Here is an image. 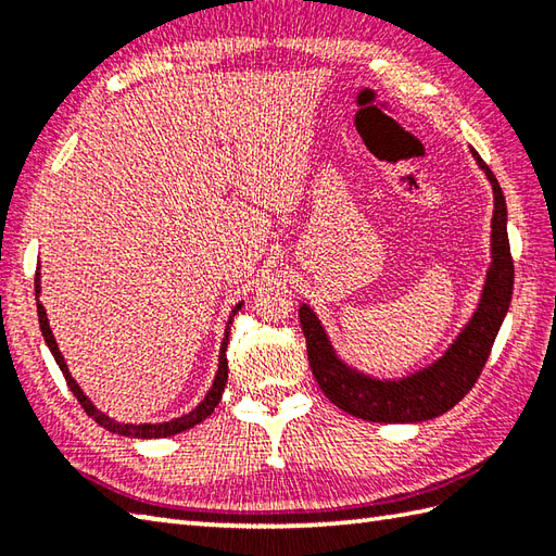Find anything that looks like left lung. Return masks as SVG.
<instances>
[{"mask_svg":"<svg viewBox=\"0 0 556 556\" xmlns=\"http://www.w3.org/2000/svg\"><path fill=\"white\" fill-rule=\"evenodd\" d=\"M492 186L494 210L490 231V267L473 315L440 358L404 377H375L353 368L332 346L320 317L301 303L299 317L308 346L311 370L325 396L349 416L372 422H422L442 416L464 399L485 368L514 293V260L506 233V200L494 174L470 148Z\"/></svg>","mask_w":556,"mask_h":556,"instance_id":"obj_1","label":"left lung"}]
</instances>
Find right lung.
Returning a JSON list of instances; mask_svg holds the SVG:
<instances>
[{
    "label": "right lung",
    "instance_id": "right-lung-1",
    "mask_svg": "<svg viewBox=\"0 0 556 556\" xmlns=\"http://www.w3.org/2000/svg\"><path fill=\"white\" fill-rule=\"evenodd\" d=\"M35 296H38V320H40V329H42L45 344L50 346L52 356H54V361H56V365H59V370L64 372L66 384L71 387V392H74V396L78 399V404L83 406V410H86L88 416H90L92 420H96L98 425H102L104 430L116 432V434H124V437H136V440H160V437H169V434H179V432H184V430H191L193 425L203 422V420L210 416V413L217 408V404L222 401V394H224V387H227V377H229V363H227L229 329H231V323H233V315L241 311L243 301L236 303L233 308H231V313H229L227 329H224V339H222V346H219L217 375H215V380H212V387H210V392L205 394V399L200 401V404H198L193 410L184 413L181 418H172V420H164V422H140V425H134V422H119V420L110 418L108 413H102V410L86 396V392H83V389L78 387V382L74 380V377H71L68 365H66V361H64V356H62V351H59V346H56V339H54V334H52L50 323H47V313H45L42 303H40V269H38V275H35Z\"/></svg>",
    "mask_w": 556,
    "mask_h": 556
}]
</instances>
